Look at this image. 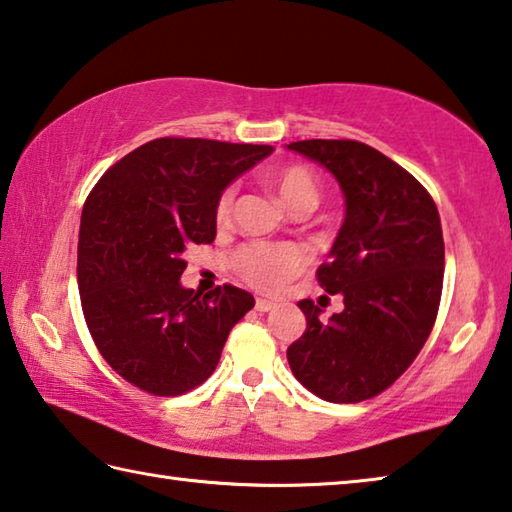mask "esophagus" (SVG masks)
Returning a JSON list of instances; mask_svg holds the SVG:
<instances>
[{"mask_svg": "<svg viewBox=\"0 0 512 512\" xmlns=\"http://www.w3.org/2000/svg\"><path fill=\"white\" fill-rule=\"evenodd\" d=\"M272 308H276V303L270 299H256V310L258 312H270Z\"/></svg>", "mask_w": 512, "mask_h": 512, "instance_id": "1", "label": "esophagus"}]
</instances>
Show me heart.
<instances>
[{"label":"heart","instance_id":"b5f03b06","mask_svg":"<svg viewBox=\"0 0 512 512\" xmlns=\"http://www.w3.org/2000/svg\"><path fill=\"white\" fill-rule=\"evenodd\" d=\"M274 188L276 197L288 211H297L301 206H312L319 200V186L315 175L303 166H285L267 179ZM233 202V188H227L220 195L215 206V218L218 222H227ZM308 263V254L299 245H249L238 254L236 265L238 272L258 290L276 292L297 276Z\"/></svg>","mask_w":512,"mask_h":512}]
</instances>
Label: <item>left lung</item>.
I'll list each match as a JSON object with an SVG mask.
<instances>
[{"label": "left lung", "instance_id": "1", "mask_svg": "<svg viewBox=\"0 0 512 512\" xmlns=\"http://www.w3.org/2000/svg\"><path fill=\"white\" fill-rule=\"evenodd\" d=\"M288 150L324 166L346 204L317 270L344 310L326 321L310 299L299 301L306 333L288 348L290 369L319 398L362 402L391 387L432 333L445 267L441 215L405 168L366 143L310 139Z\"/></svg>", "mask_w": 512, "mask_h": 512}]
</instances>
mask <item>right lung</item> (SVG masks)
I'll return each mask as SVG.
<instances>
[{"label":"right lung","instance_id":"obj_1","mask_svg":"<svg viewBox=\"0 0 512 512\" xmlns=\"http://www.w3.org/2000/svg\"><path fill=\"white\" fill-rule=\"evenodd\" d=\"M272 146L155 139L92 188L80 215L78 290L105 362L155 396H182L215 371L229 330L254 308L224 285L200 297L182 285L184 251L215 240V206Z\"/></svg>","mask_w":512,"mask_h":512}]
</instances>
